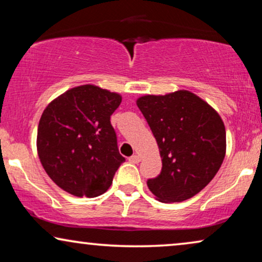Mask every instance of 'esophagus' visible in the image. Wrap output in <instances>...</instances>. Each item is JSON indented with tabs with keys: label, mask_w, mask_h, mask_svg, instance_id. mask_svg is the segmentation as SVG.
<instances>
[{
	"label": "esophagus",
	"mask_w": 262,
	"mask_h": 262,
	"mask_svg": "<svg viewBox=\"0 0 262 262\" xmlns=\"http://www.w3.org/2000/svg\"><path fill=\"white\" fill-rule=\"evenodd\" d=\"M128 161H130L131 163H138L141 162V157L138 155H132L131 157H128Z\"/></svg>",
	"instance_id": "1"
}]
</instances>
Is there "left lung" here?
<instances>
[{
    "instance_id": "obj_1",
    "label": "left lung",
    "mask_w": 262,
    "mask_h": 262,
    "mask_svg": "<svg viewBox=\"0 0 262 262\" xmlns=\"http://www.w3.org/2000/svg\"><path fill=\"white\" fill-rule=\"evenodd\" d=\"M137 106L156 138L162 169L146 185L163 203L192 198L214 178L225 156L220 114L193 93L145 95Z\"/></svg>"
}]
</instances>
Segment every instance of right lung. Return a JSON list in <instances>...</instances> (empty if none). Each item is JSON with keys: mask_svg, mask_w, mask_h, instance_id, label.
<instances>
[{"mask_svg": "<svg viewBox=\"0 0 262 262\" xmlns=\"http://www.w3.org/2000/svg\"><path fill=\"white\" fill-rule=\"evenodd\" d=\"M121 96L93 84L69 89L50 102L39 120L37 149L52 181L76 196L101 195L125 162L111 116Z\"/></svg>", "mask_w": 262, "mask_h": 262, "instance_id": "obj_1", "label": "right lung"}]
</instances>
